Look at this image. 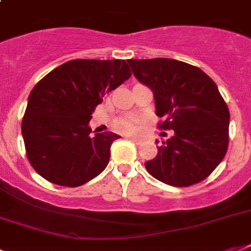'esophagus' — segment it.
<instances>
[{
    "mask_svg": "<svg viewBox=\"0 0 251 251\" xmlns=\"http://www.w3.org/2000/svg\"><path fill=\"white\" fill-rule=\"evenodd\" d=\"M130 139V141L135 142L137 145H139V143H142V139H139V138H135V137H127Z\"/></svg>",
    "mask_w": 251,
    "mask_h": 251,
    "instance_id": "esophagus-1",
    "label": "esophagus"
}]
</instances>
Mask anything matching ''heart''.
Wrapping results in <instances>:
<instances>
[{
	"label": "heart",
	"mask_w": 251,
	"mask_h": 251,
	"mask_svg": "<svg viewBox=\"0 0 251 251\" xmlns=\"http://www.w3.org/2000/svg\"><path fill=\"white\" fill-rule=\"evenodd\" d=\"M117 130H120L124 134H134L138 130L137 121H134L131 118H121L116 124Z\"/></svg>",
	"instance_id": "1"
}]
</instances>
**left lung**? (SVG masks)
Here are the masks:
<instances>
[{
  "label": "left lung",
  "instance_id": "left-lung-1",
  "mask_svg": "<svg viewBox=\"0 0 251 251\" xmlns=\"http://www.w3.org/2000/svg\"><path fill=\"white\" fill-rule=\"evenodd\" d=\"M131 72L153 92L159 129L175 130L155 143L157 155L146 161L150 175L183 187L207 178L224 159L229 142V110L215 82L193 65L172 58L129 60Z\"/></svg>",
  "mask_w": 251,
  "mask_h": 251
}]
</instances>
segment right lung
Wrapping results in <instances>:
<instances>
[{"label": "right lung", "mask_w": 251, "mask_h": 251, "mask_svg": "<svg viewBox=\"0 0 251 251\" xmlns=\"http://www.w3.org/2000/svg\"><path fill=\"white\" fill-rule=\"evenodd\" d=\"M130 75L125 60H72L33 87L22 135L27 159L41 177L76 187L105 169L110 146L121 137L110 131L92 137L88 124L102 96Z\"/></svg>", "instance_id": "right-lung-1"}]
</instances>
